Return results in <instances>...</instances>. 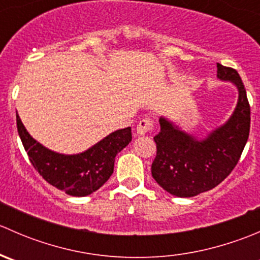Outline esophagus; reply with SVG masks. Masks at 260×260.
I'll use <instances>...</instances> for the list:
<instances>
[{"instance_id":"esophagus-1","label":"esophagus","mask_w":260,"mask_h":260,"mask_svg":"<svg viewBox=\"0 0 260 260\" xmlns=\"http://www.w3.org/2000/svg\"><path fill=\"white\" fill-rule=\"evenodd\" d=\"M153 129V123H152L151 119L146 118V119H142L137 125V129H136V133L138 136H145L146 133L151 132Z\"/></svg>"}]
</instances>
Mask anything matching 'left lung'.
<instances>
[{"mask_svg": "<svg viewBox=\"0 0 260 260\" xmlns=\"http://www.w3.org/2000/svg\"><path fill=\"white\" fill-rule=\"evenodd\" d=\"M217 79L238 89V103L229 119L199 140L167 118H159L161 131L154 136L157 154L152 177L177 198H192L211 190L229 176L239 161L250 129V106L239 74L217 64Z\"/></svg>", "mask_w": 260, "mask_h": 260, "instance_id": "left-lung-1", "label": "left lung"}]
</instances>
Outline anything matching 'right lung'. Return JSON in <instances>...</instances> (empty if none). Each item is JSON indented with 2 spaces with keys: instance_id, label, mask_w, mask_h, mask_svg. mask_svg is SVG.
Here are the masks:
<instances>
[{
  "instance_id": "obj_1",
  "label": "right lung",
  "mask_w": 260,
  "mask_h": 260,
  "mask_svg": "<svg viewBox=\"0 0 260 260\" xmlns=\"http://www.w3.org/2000/svg\"><path fill=\"white\" fill-rule=\"evenodd\" d=\"M17 131L30 162L50 185L70 196H88L112 176L114 158L132 141L131 127L112 132L86 151L62 154L44 147L26 131L18 114Z\"/></svg>"
}]
</instances>
